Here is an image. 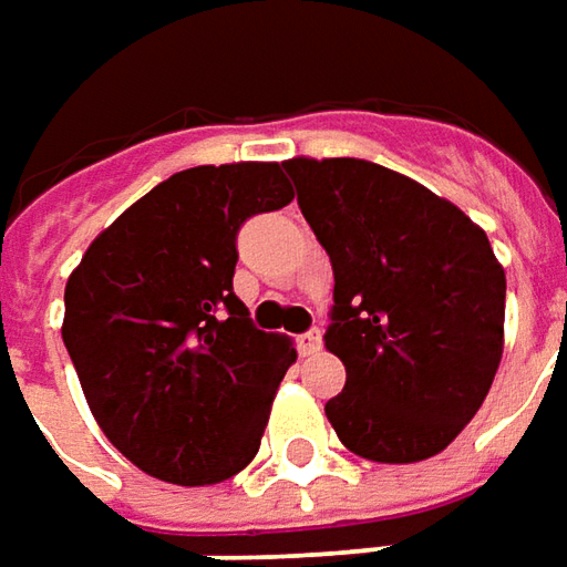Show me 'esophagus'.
Instances as JSON below:
<instances>
[{
  "label": "esophagus",
  "mask_w": 567,
  "mask_h": 567,
  "mask_svg": "<svg viewBox=\"0 0 567 567\" xmlns=\"http://www.w3.org/2000/svg\"><path fill=\"white\" fill-rule=\"evenodd\" d=\"M322 350V332L319 329H310V332L300 334V353H319Z\"/></svg>",
  "instance_id": "obj_1"
}]
</instances>
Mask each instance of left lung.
<instances>
[{
    "label": "left lung",
    "mask_w": 567,
    "mask_h": 567,
    "mask_svg": "<svg viewBox=\"0 0 567 567\" xmlns=\"http://www.w3.org/2000/svg\"><path fill=\"white\" fill-rule=\"evenodd\" d=\"M282 167L332 260L326 348L348 369L326 403L334 434L363 460H429L494 384L506 272L484 229L410 176L360 157Z\"/></svg>",
    "instance_id": "8db88e82"
}]
</instances>
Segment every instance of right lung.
I'll return each mask as SVG.
<instances>
[{
  "mask_svg": "<svg viewBox=\"0 0 567 567\" xmlns=\"http://www.w3.org/2000/svg\"><path fill=\"white\" fill-rule=\"evenodd\" d=\"M291 198L279 164L173 173L71 272L64 348L99 429L145 475L219 484L257 456L298 350L235 298V238Z\"/></svg>",
  "mask_w": 567,
  "mask_h": 567,
  "instance_id": "1",
  "label": "right lung"
}]
</instances>
